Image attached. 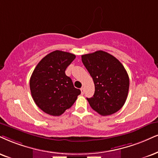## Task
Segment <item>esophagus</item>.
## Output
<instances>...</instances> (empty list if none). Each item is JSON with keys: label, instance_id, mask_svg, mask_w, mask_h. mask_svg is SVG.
I'll list each match as a JSON object with an SVG mask.
<instances>
[{"label": "esophagus", "instance_id": "1", "mask_svg": "<svg viewBox=\"0 0 158 158\" xmlns=\"http://www.w3.org/2000/svg\"><path fill=\"white\" fill-rule=\"evenodd\" d=\"M81 94H84V92H85V89L83 88V87H82V88L81 89Z\"/></svg>", "mask_w": 158, "mask_h": 158}]
</instances>
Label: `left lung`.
<instances>
[{
    "mask_svg": "<svg viewBox=\"0 0 158 158\" xmlns=\"http://www.w3.org/2000/svg\"><path fill=\"white\" fill-rule=\"evenodd\" d=\"M81 58L94 83V94L87 98L91 108L102 116L117 112L125 103L129 91V76L124 66L102 50Z\"/></svg>",
    "mask_w": 158,
    "mask_h": 158,
    "instance_id": "obj_1",
    "label": "left lung"
}]
</instances>
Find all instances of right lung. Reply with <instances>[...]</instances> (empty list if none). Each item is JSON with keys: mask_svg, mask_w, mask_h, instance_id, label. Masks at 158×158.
Returning a JSON list of instances; mask_svg holds the SVG:
<instances>
[{"mask_svg": "<svg viewBox=\"0 0 158 158\" xmlns=\"http://www.w3.org/2000/svg\"><path fill=\"white\" fill-rule=\"evenodd\" d=\"M75 56L55 50L42 58L30 78V89L35 103L46 114L58 116L71 108L81 94L74 87L65 70Z\"/></svg>", "mask_w": 158, "mask_h": 158, "instance_id": "add662e5", "label": "right lung"}]
</instances>
